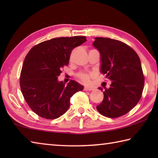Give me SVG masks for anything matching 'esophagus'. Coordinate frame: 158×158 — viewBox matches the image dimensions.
<instances>
[{"mask_svg":"<svg viewBox=\"0 0 158 158\" xmlns=\"http://www.w3.org/2000/svg\"><path fill=\"white\" fill-rule=\"evenodd\" d=\"M93 88L90 86H85L84 87V90L85 91H90V90H93Z\"/></svg>","mask_w":158,"mask_h":158,"instance_id":"1","label":"esophagus"}]
</instances>
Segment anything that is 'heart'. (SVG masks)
<instances>
[{
	"label": "heart",
	"mask_w": 158,
	"mask_h": 158,
	"mask_svg": "<svg viewBox=\"0 0 158 158\" xmlns=\"http://www.w3.org/2000/svg\"><path fill=\"white\" fill-rule=\"evenodd\" d=\"M78 77L82 81H84L85 83H89L90 81V75L87 73H79L78 74Z\"/></svg>",
	"instance_id": "1"
}]
</instances>
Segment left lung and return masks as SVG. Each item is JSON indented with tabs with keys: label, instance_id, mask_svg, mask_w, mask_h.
<instances>
[{
	"label": "left lung",
	"instance_id": "1",
	"mask_svg": "<svg viewBox=\"0 0 158 158\" xmlns=\"http://www.w3.org/2000/svg\"><path fill=\"white\" fill-rule=\"evenodd\" d=\"M93 47L100 53V73L111 81L109 89L103 90L104 99L96 106L106 117L125 115L137 105L144 85L141 61L132 48L121 41L106 37H95Z\"/></svg>",
	"mask_w": 158,
	"mask_h": 158
}]
</instances>
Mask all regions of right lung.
<instances>
[{"label":"right lung","instance_id":"add662e5","mask_svg":"<svg viewBox=\"0 0 158 158\" xmlns=\"http://www.w3.org/2000/svg\"><path fill=\"white\" fill-rule=\"evenodd\" d=\"M85 41L84 36L56 37L35 45L26 55L20 87L26 102L38 116L47 119L62 116L69 107L72 96L84 89L73 80L65 85L58 77L61 68L68 65L72 50Z\"/></svg>","mask_w":158,"mask_h":158}]
</instances>
